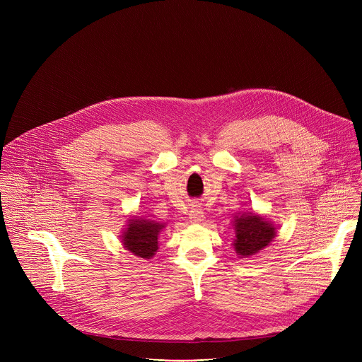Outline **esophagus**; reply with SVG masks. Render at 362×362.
I'll return each instance as SVG.
<instances>
[{"instance_id": "obj_1", "label": "esophagus", "mask_w": 362, "mask_h": 362, "mask_svg": "<svg viewBox=\"0 0 362 362\" xmlns=\"http://www.w3.org/2000/svg\"><path fill=\"white\" fill-rule=\"evenodd\" d=\"M189 221H190V223H194V225L202 223V222L204 221V214H203V211H202L200 208H193V209H190V212H189Z\"/></svg>"}]
</instances>
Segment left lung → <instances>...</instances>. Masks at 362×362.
<instances>
[{
  "mask_svg": "<svg viewBox=\"0 0 362 362\" xmlns=\"http://www.w3.org/2000/svg\"><path fill=\"white\" fill-rule=\"evenodd\" d=\"M233 249L239 257H252L267 249L276 236V225L265 215L243 212L233 215Z\"/></svg>",
  "mask_w": 362,
  "mask_h": 362,
  "instance_id": "obj_1",
  "label": "left lung"
}]
</instances>
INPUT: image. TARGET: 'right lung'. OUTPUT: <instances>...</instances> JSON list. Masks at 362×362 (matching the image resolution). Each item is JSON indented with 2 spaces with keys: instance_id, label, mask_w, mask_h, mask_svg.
Segmentation results:
<instances>
[{
  "instance_id": "1",
  "label": "right lung",
  "mask_w": 362,
  "mask_h": 362,
  "mask_svg": "<svg viewBox=\"0 0 362 362\" xmlns=\"http://www.w3.org/2000/svg\"><path fill=\"white\" fill-rule=\"evenodd\" d=\"M165 228V223L148 218L133 216L126 221L120 235L122 245L134 256L151 259L159 249V235Z\"/></svg>"
}]
</instances>
